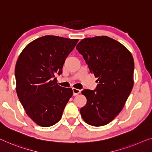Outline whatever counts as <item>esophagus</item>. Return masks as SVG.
Here are the masks:
<instances>
[{
	"label": "esophagus",
	"instance_id": "1",
	"mask_svg": "<svg viewBox=\"0 0 152 152\" xmlns=\"http://www.w3.org/2000/svg\"><path fill=\"white\" fill-rule=\"evenodd\" d=\"M72 91H73V95L74 96H77V95L79 94L80 93V90L76 89V88H72Z\"/></svg>",
	"mask_w": 152,
	"mask_h": 152
}]
</instances>
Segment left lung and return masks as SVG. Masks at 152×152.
Listing matches in <instances>:
<instances>
[{"mask_svg":"<svg viewBox=\"0 0 152 152\" xmlns=\"http://www.w3.org/2000/svg\"><path fill=\"white\" fill-rule=\"evenodd\" d=\"M76 50L99 82L96 89L82 91L87 104L80 108L81 116L89 125H106L121 111L132 89V55L121 43L107 36L85 38Z\"/></svg>","mask_w":152,"mask_h":152,"instance_id":"1","label":"left lung"}]
</instances>
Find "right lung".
Listing matches in <instances>:
<instances>
[{"instance_id":"right-lung-1","label":"right lung","mask_w":152,"mask_h":152,"mask_svg":"<svg viewBox=\"0 0 152 152\" xmlns=\"http://www.w3.org/2000/svg\"><path fill=\"white\" fill-rule=\"evenodd\" d=\"M78 42L46 35L27 45L18 58V97L27 115L37 125L49 127L57 123L72 96L71 88L60 87L55 76L62 74L65 58Z\"/></svg>"}]
</instances>
